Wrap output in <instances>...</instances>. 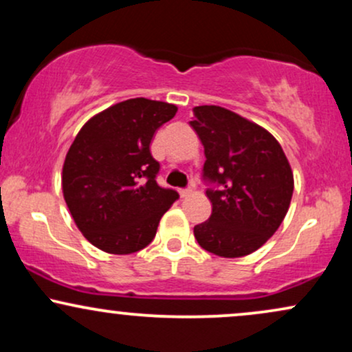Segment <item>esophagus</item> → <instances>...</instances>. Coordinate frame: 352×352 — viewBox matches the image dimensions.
Segmentation results:
<instances>
[{
    "label": "esophagus",
    "instance_id": "esophagus-1",
    "mask_svg": "<svg viewBox=\"0 0 352 352\" xmlns=\"http://www.w3.org/2000/svg\"><path fill=\"white\" fill-rule=\"evenodd\" d=\"M179 193H180V197H188L190 193H192V188H190V187L180 188V190H179Z\"/></svg>",
    "mask_w": 352,
    "mask_h": 352
}]
</instances>
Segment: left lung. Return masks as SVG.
Here are the masks:
<instances>
[{
	"mask_svg": "<svg viewBox=\"0 0 352 352\" xmlns=\"http://www.w3.org/2000/svg\"><path fill=\"white\" fill-rule=\"evenodd\" d=\"M190 127L205 151L201 177L212 215L195 225L204 250L223 258L253 253L276 232L293 197V172L278 140L218 106L193 107Z\"/></svg>",
	"mask_w": 352,
	"mask_h": 352,
	"instance_id": "8db88e82",
	"label": "left lung"
}]
</instances>
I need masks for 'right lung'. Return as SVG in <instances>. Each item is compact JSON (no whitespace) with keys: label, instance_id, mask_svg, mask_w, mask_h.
Returning a JSON list of instances; mask_svg holds the SVG:
<instances>
[{"label":"right lung","instance_id":"1","mask_svg":"<svg viewBox=\"0 0 352 352\" xmlns=\"http://www.w3.org/2000/svg\"><path fill=\"white\" fill-rule=\"evenodd\" d=\"M173 104L144 98L106 109L84 124L63 167L64 200L82 235L99 250L129 254L153 240L179 200L157 184L151 140L175 116Z\"/></svg>","mask_w":352,"mask_h":352}]
</instances>
